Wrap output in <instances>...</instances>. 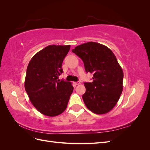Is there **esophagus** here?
Returning <instances> with one entry per match:
<instances>
[{
  "instance_id": "esophagus-1",
  "label": "esophagus",
  "mask_w": 150,
  "mask_h": 150,
  "mask_svg": "<svg viewBox=\"0 0 150 150\" xmlns=\"http://www.w3.org/2000/svg\"><path fill=\"white\" fill-rule=\"evenodd\" d=\"M74 84L75 85H79V84H81V83H80V81H77V82H74Z\"/></svg>"
}]
</instances>
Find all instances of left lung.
Returning a JSON list of instances; mask_svg holds the SVG:
<instances>
[{"label": "left lung", "instance_id": "left-lung-1", "mask_svg": "<svg viewBox=\"0 0 150 150\" xmlns=\"http://www.w3.org/2000/svg\"><path fill=\"white\" fill-rule=\"evenodd\" d=\"M83 60L86 72L93 74L92 83H84L83 99L86 106L95 114L110 112L122 91L123 71L115 55L104 45L86 42L72 50Z\"/></svg>", "mask_w": 150, "mask_h": 150}]
</instances>
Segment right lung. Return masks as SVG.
I'll return each instance as SVG.
<instances>
[{"label": "right lung", "instance_id": "obj_1", "mask_svg": "<svg viewBox=\"0 0 150 150\" xmlns=\"http://www.w3.org/2000/svg\"><path fill=\"white\" fill-rule=\"evenodd\" d=\"M71 46L50 45L31 59L25 79V89L32 104L42 114L56 116L67 108L73 86L60 81L62 64Z\"/></svg>", "mask_w": 150, "mask_h": 150}]
</instances>
